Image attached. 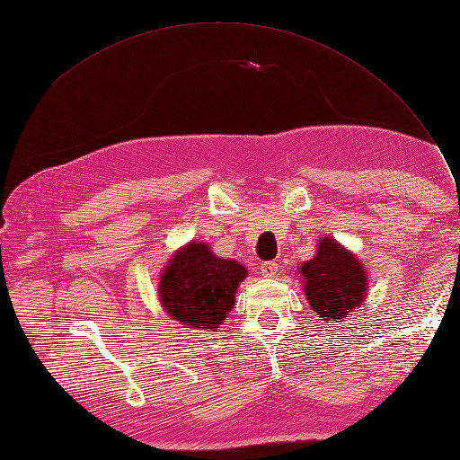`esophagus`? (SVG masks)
I'll return each mask as SVG.
<instances>
[{
  "label": "esophagus",
  "mask_w": 460,
  "mask_h": 460,
  "mask_svg": "<svg viewBox=\"0 0 460 460\" xmlns=\"http://www.w3.org/2000/svg\"><path fill=\"white\" fill-rule=\"evenodd\" d=\"M261 274L264 278H274L278 274V262L274 261H269V262H262L261 264Z\"/></svg>",
  "instance_id": "1"
}]
</instances>
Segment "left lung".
Returning <instances> with one entry per match:
<instances>
[{"label": "left lung", "instance_id": "1", "mask_svg": "<svg viewBox=\"0 0 460 460\" xmlns=\"http://www.w3.org/2000/svg\"><path fill=\"white\" fill-rule=\"evenodd\" d=\"M297 272L305 297L324 326H338L365 303L367 267L330 235L318 240L314 257L301 262Z\"/></svg>", "mask_w": 460, "mask_h": 460}]
</instances>
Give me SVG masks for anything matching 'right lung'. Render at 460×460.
<instances>
[{
  "label": "right lung",
  "mask_w": 460,
  "mask_h": 460,
  "mask_svg": "<svg viewBox=\"0 0 460 460\" xmlns=\"http://www.w3.org/2000/svg\"><path fill=\"white\" fill-rule=\"evenodd\" d=\"M245 278L243 264L217 257L211 245L191 240L166 261L157 294L163 311L176 324L208 332L228 318Z\"/></svg>",
  "instance_id": "1"
}]
</instances>
